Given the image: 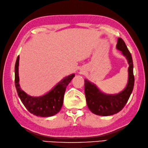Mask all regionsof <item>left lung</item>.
<instances>
[{
    "label": "left lung",
    "instance_id": "8db88e82",
    "mask_svg": "<svg viewBox=\"0 0 148 148\" xmlns=\"http://www.w3.org/2000/svg\"><path fill=\"white\" fill-rule=\"evenodd\" d=\"M116 48L122 52L129 64L128 81L124 89L114 95L106 94L95 83L85 79V94L87 106L92 113L99 116H111L116 114L125 106L132 93L135 83L133 63L131 53L122 39H118Z\"/></svg>",
    "mask_w": 148,
    "mask_h": 148
}]
</instances>
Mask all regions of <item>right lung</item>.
<instances>
[{"mask_svg": "<svg viewBox=\"0 0 148 148\" xmlns=\"http://www.w3.org/2000/svg\"><path fill=\"white\" fill-rule=\"evenodd\" d=\"M19 56H18L15 65V83L18 96L24 106L30 113L37 116H52L60 111L63 106V98L66 88L75 76L72 74L66 76L55 85L49 92L40 96L28 95L21 89L18 77Z\"/></svg>", "mask_w": 148, "mask_h": 148, "instance_id": "obj_1", "label": "right lung"}]
</instances>
